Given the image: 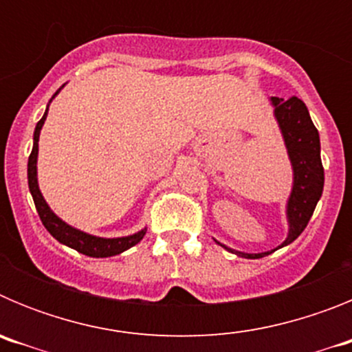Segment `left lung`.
Masks as SVG:
<instances>
[{"label": "left lung", "mask_w": 352, "mask_h": 352, "mask_svg": "<svg viewBox=\"0 0 352 352\" xmlns=\"http://www.w3.org/2000/svg\"><path fill=\"white\" fill-rule=\"evenodd\" d=\"M270 104H272L273 116H275L276 125H278L282 139H284L292 169L291 194H289L287 203H285L287 236L276 248L268 252H259V254L234 250V248L227 247V245L220 243L213 238L220 247L232 252L238 257H245V259H259V257L270 256L272 252L292 243L305 231V227L309 223L310 217H312L314 210L321 199L322 186H324L321 141H319V132L314 126L307 105L298 96H291L289 100L272 96Z\"/></svg>", "instance_id": "8db88e82"}]
</instances>
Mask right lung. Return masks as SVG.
Segmentation results:
<instances>
[{
  "label": "right lung",
  "mask_w": 352,
  "mask_h": 352,
  "mask_svg": "<svg viewBox=\"0 0 352 352\" xmlns=\"http://www.w3.org/2000/svg\"><path fill=\"white\" fill-rule=\"evenodd\" d=\"M65 88V84L61 86L58 91L52 95V98L49 100L51 104L56 98V95ZM49 104L45 113H43L42 120L36 123L35 132H33V149H31L30 160H28V186H30L31 197L35 201L36 211H38V217L42 220L43 227L51 232L52 238H56L61 245H67V247L74 248V250L80 252L84 256L88 257H113L121 254V252L129 250L133 245H138L146 234V227H142L141 231L133 232V234L129 236H120V238H102V236L89 234V232H84L77 227L70 226V223L65 222L63 219H60L54 211L51 210V206L47 204V201L43 199L42 192H40L38 186V139L40 132H42V126L47 120L49 113Z\"/></svg>",
  "instance_id": "1"
}]
</instances>
